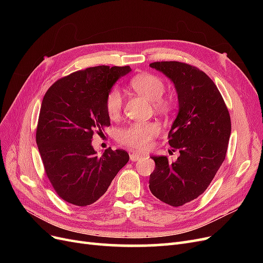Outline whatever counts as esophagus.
Segmentation results:
<instances>
[{"label": "esophagus", "instance_id": "34e87169", "mask_svg": "<svg viewBox=\"0 0 263 263\" xmlns=\"http://www.w3.org/2000/svg\"><path fill=\"white\" fill-rule=\"evenodd\" d=\"M142 157H145V155H142V154H136V153H132V154L129 155L130 161H137V160H139V159H141Z\"/></svg>", "mask_w": 263, "mask_h": 263}]
</instances>
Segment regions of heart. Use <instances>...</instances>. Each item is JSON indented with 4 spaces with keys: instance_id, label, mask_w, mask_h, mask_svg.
Returning <instances> with one entry per match:
<instances>
[{
    "instance_id": "b5f03b06",
    "label": "heart",
    "mask_w": 263,
    "mask_h": 263,
    "mask_svg": "<svg viewBox=\"0 0 263 263\" xmlns=\"http://www.w3.org/2000/svg\"><path fill=\"white\" fill-rule=\"evenodd\" d=\"M129 85L135 92L142 95L149 102H153V105L158 112L166 114L171 109V101L162 97L165 85L159 77L150 73H140L132 79ZM105 105L110 118L118 117L123 106L121 92L117 89L110 90L107 94ZM159 133H160V126L155 122H135L118 132L117 140L122 145L129 148L145 150L150 146L151 140L158 136Z\"/></svg>"
}]
</instances>
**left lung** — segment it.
Instances as JSON below:
<instances>
[{
  "mask_svg": "<svg viewBox=\"0 0 263 263\" xmlns=\"http://www.w3.org/2000/svg\"><path fill=\"white\" fill-rule=\"evenodd\" d=\"M150 67L173 82L179 113L169 132L176 161L151 157L156 163L149 189L174 208L195 200L209 187L225 160L232 123L228 108L212 79L198 68L179 61H157Z\"/></svg>",
  "mask_w": 263,
  "mask_h": 263,
  "instance_id": "obj_1",
  "label": "left lung"
}]
</instances>
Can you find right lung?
<instances>
[{"instance_id":"1","label":"right lung","mask_w":263,"mask_h":263,"mask_svg":"<svg viewBox=\"0 0 263 263\" xmlns=\"http://www.w3.org/2000/svg\"><path fill=\"white\" fill-rule=\"evenodd\" d=\"M130 71L129 66L87 68L59 79L45 94L36 142L51 185L70 204L97 202L129 160L123 149L98 156L92 138L110 125L107 94Z\"/></svg>"}]
</instances>
